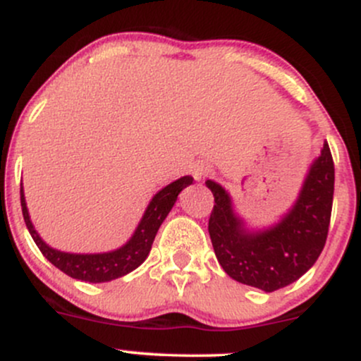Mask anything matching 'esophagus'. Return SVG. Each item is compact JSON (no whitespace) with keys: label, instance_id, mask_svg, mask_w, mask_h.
Wrapping results in <instances>:
<instances>
[{"label":"esophagus","instance_id":"obj_1","mask_svg":"<svg viewBox=\"0 0 361 361\" xmlns=\"http://www.w3.org/2000/svg\"><path fill=\"white\" fill-rule=\"evenodd\" d=\"M212 173V166L210 164L204 163V161H198L192 166V175L195 180H204L205 176H209Z\"/></svg>","mask_w":361,"mask_h":361}]
</instances>
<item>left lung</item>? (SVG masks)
<instances>
[{"instance_id": "obj_1", "label": "left lung", "mask_w": 361, "mask_h": 361, "mask_svg": "<svg viewBox=\"0 0 361 361\" xmlns=\"http://www.w3.org/2000/svg\"><path fill=\"white\" fill-rule=\"evenodd\" d=\"M215 205L209 234L219 263L235 281L263 292L287 287L316 263L329 231L334 163L327 142L310 164L299 198L275 226L250 231L234 212L231 195L207 180Z\"/></svg>"}]
</instances>
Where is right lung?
<instances>
[{
	"instance_id": "obj_1",
	"label": "right lung",
	"mask_w": 361,
	"mask_h": 361,
	"mask_svg": "<svg viewBox=\"0 0 361 361\" xmlns=\"http://www.w3.org/2000/svg\"><path fill=\"white\" fill-rule=\"evenodd\" d=\"M192 183V176H183L180 180L169 183L168 186H164L163 190H159L152 197V200L149 202L146 212H144L137 229L132 234V238L122 247H118V250L98 252V255L64 252L54 250L49 244H45L30 221L27 202H25L23 186H20V200H22V212L28 233H30L32 239H34L45 258L51 261L54 267L64 271L66 275L71 276V279L90 281V283H102V281L120 279V276L127 275V273L135 270V268L144 263L149 251H151L157 229H159L161 224H163L166 215L169 214V210L175 205L178 195H180L181 190Z\"/></svg>"
}]
</instances>
